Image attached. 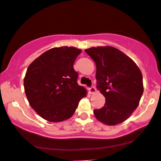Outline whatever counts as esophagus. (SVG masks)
Listing matches in <instances>:
<instances>
[{
	"mask_svg": "<svg viewBox=\"0 0 161 161\" xmlns=\"http://www.w3.org/2000/svg\"><path fill=\"white\" fill-rule=\"evenodd\" d=\"M89 92L90 94H95L96 92V89H95L94 86H92V87H90L89 89Z\"/></svg>",
	"mask_w": 161,
	"mask_h": 161,
	"instance_id": "1",
	"label": "esophagus"
}]
</instances>
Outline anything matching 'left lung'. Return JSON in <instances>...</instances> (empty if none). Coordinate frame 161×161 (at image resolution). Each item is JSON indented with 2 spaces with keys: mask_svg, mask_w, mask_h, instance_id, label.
Segmentation results:
<instances>
[{
  "mask_svg": "<svg viewBox=\"0 0 161 161\" xmlns=\"http://www.w3.org/2000/svg\"><path fill=\"white\" fill-rule=\"evenodd\" d=\"M85 51L96 65V87L105 97V106L94 110L95 118L107 125L124 122L138 106L144 92L140 69L114 47H91Z\"/></svg>",
  "mask_w": 161,
  "mask_h": 161,
  "instance_id": "8db88e82",
  "label": "left lung"
}]
</instances>
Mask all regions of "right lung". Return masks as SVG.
<instances>
[{"instance_id": "add662e5", "label": "right lung", "mask_w": 161, "mask_h": 161, "mask_svg": "<svg viewBox=\"0 0 161 161\" xmlns=\"http://www.w3.org/2000/svg\"><path fill=\"white\" fill-rule=\"evenodd\" d=\"M82 52L75 47H55L28 66L24 85L31 106L43 119L60 122L71 118L87 91L77 83L73 64Z\"/></svg>"}]
</instances>
